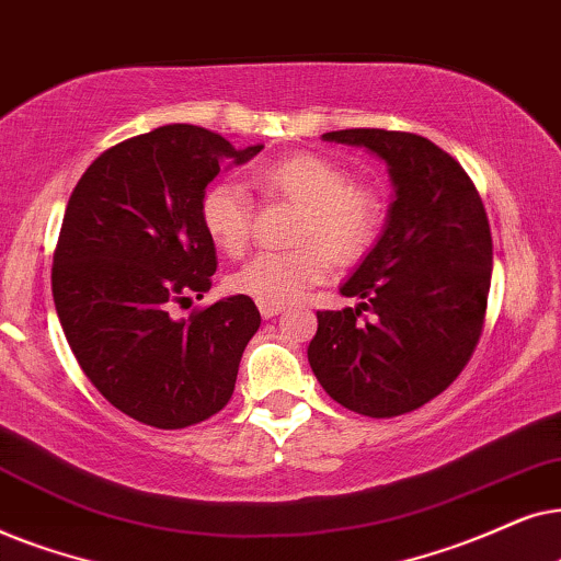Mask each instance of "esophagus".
Segmentation results:
<instances>
[{
  "label": "esophagus",
  "mask_w": 561,
  "mask_h": 561,
  "mask_svg": "<svg viewBox=\"0 0 561 561\" xmlns=\"http://www.w3.org/2000/svg\"><path fill=\"white\" fill-rule=\"evenodd\" d=\"M285 310L282 308V305H272V302H259V312L264 318H274V316H279V312Z\"/></svg>",
  "instance_id": "34e87169"
}]
</instances>
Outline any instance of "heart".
<instances>
[{
    "label": "heart",
    "instance_id": "obj_1",
    "mask_svg": "<svg viewBox=\"0 0 561 561\" xmlns=\"http://www.w3.org/2000/svg\"><path fill=\"white\" fill-rule=\"evenodd\" d=\"M266 197L289 199L300 207L289 251H264L228 276L230 293L256 302L287 305L302 300L339 264H356L377 243L385 222V203L377 190L354 184L339 161L320 153H295L268 163L256 176ZM199 222L213 245L241 256L253 233L249 192L236 182H215L199 197Z\"/></svg>",
    "mask_w": 561,
    "mask_h": 561
}]
</instances>
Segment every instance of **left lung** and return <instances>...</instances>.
I'll use <instances>...</instances> for the list:
<instances>
[{
    "instance_id": "1",
    "label": "left lung",
    "mask_w": 561,
    "mask_h": 561,
    "mask_svg": "<svg viewBox=\"0 0 561 561\" xmlns=\"http://www.w3.org/2000/svg\"><path fill=\"white\" fill-rule=\"evenodd\" d=\"M323 138L385 159L394 203L382 238L341 287L362 302L318 312L310 367L339 405L394 417L442 394L480 343L492 279L490 220L467 171L428 138L379 128Z\"/></svg>"
}]
</instances>
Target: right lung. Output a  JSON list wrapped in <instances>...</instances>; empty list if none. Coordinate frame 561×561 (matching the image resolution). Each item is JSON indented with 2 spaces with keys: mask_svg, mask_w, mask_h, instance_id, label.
<instances>
[{
  "mask_svg": "<svg viewBox=\"0 0 561 561\" xmlns=\"http://www.w3.org/2000/svg\"><path fill=\"white\" fill-rule=\"evenodd\" d=\"M220 133L163 125L107 148L66 205L54 251V302L79 367L125 415L174 431L228 405L261 316L251 297L194 308L218 266L199 197L220 163H245Z\"/></svg>",
  "mask_w": 561,
  "mask_h": 561,
  "instance_id": "right-lung-1",
  "label": "right lung"
}]
</instances>
